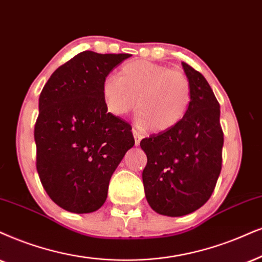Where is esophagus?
I'll return each mask as SVG.
<instances>
[{
    "instance_id": "34e87169",
    "label": "esophagus",
    "mask_w": 262,
    "mask_h": 262,
    "mask_svg": "<svg viewBox=\"0 0 262 262\" xmlns=\"http://www.w3.org/2000/svg\"><path fill=\"white\" fill-rule=\"evenodd\" d=\"M132 132H133V135H134V139H135V145H137V146H138V145L140 144L141 139L144 138V135H142L139 130H137V129H135V128L132 129Z\"/></svg>"
}]
</instances>
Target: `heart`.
<instances>
[{
  "label": "heart",
  "instance_id": "heart-1",
  "mask_svg": "<svg viewBox=\"0 0 262 262\" xmlns=\"http://www.w3.org/2000/svg\"><path fill=\"white\" fill-rule=\"evenodd\" d=\"M102 99L112 115L122 117L137 105L138 122L154 132H165L180 123L192 100V85L181 69L137 60L122 66L120 78L102 81Z\"/></svg>",
  "mask_w": 262,
  "mask_h": 262
}]
</instances>
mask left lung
Listing matches in <instances>:
<instances>
[{
    "label": "left lung",
    "instance_id": "8db88e82",
    "mask_svg": "<svg viewBox=\"0 0 262 262\" xmlns=\"http://www.w3.org/2000/svg\"><path fill=\"white\" fill-rule=\"evenodd\" d=\"M192 85L186 116L169 130L142 139L147 156L142 171L145 194L156 213L183 216L213 193L223 163L220 105L204 76L183 62Z\"/></svg>",
    "mask_w": 262,
    "mask_h": 262
}]
</instances>
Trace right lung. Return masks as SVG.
<instances>
[{
    "mask_svg": "<svg viewBox=\"0 0 262 262\" xmlns=\"http://www.w3.org/2000/svg\"><path fill=\"white\" fill-rule=\"evenodd\" d=\"M130 54L78 53L53 72L38 100L36 168L51 200L71 213L98 210L125 152L132 125L107 112L102 81Z\"/></svg>",
    "mask_w": 262,
    "mask_h": 262,
    "instance_id": "add662e5",
    "label": "right lung"
}]
</instances>
